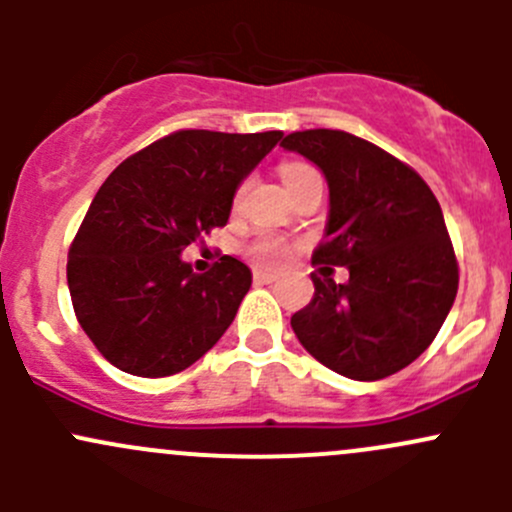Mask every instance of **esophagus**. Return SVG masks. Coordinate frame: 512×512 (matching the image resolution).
I'll list each match as a JSON object with an SVG mask.
<instances>
[{"mask_svg":"<svg viewBox=\"0 0 512 512\" xmlns=\"http://www.w3.org/2000/svg\"><path fill=\"white\" fill-rule=\"evenodd\" d=\"M252 280H255V285H270V282L277 280V275H275V272L255 270V272H252Z\"/></svg>","mask_w":512,"mask_h":512,"instance_id":"34e87169","label":"esophagus"}]
</instances>
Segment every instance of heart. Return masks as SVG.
<instances>
[{"mask_svg": "<svg viewBox=\"0 0 512 512\" xmlns=\"http://www.w3.org/2000/svg\"><path fill=\"white\" fill-rule=\"evenodd\" d=\"M314 173H317V170H314L312 165H307V163H285L280 168L282 183H285L287 193L294 188V185L302 183L304 178H309V175H314ZM242 193H245V185H240V188L235 190V205L240 203ZM250 255L255 257L257 265L275 267V265H280L282 260H285L287 245L280 240V237L262 235V237H257V240L250 245Z\"/></svg>", "mask_w": 512, "mask_h": 512, "instance_id": "1", "label": "heart"}]
</instances>
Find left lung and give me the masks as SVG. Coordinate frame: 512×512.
<instances>
[{"label":"left lung","instance_id":"obj_1","mask_svg":"<svg viewBox=\"0 0 512 512\" xmlns=\"http://www.w3.org/2000/svg\"><path fill=\"white\" fill-rule=\"evenodd\" d=\"M285 151L317 165L329 185L317 265L349 280L312 275L314 297L292 329L327 369L376 381L418 359L436 339L458 292V265L441 205L421 175L352 133H289Z\"/></svg>","mask_w":512,"mask_h":512}]
</instances>
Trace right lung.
<instances>
[{
  "label": "right lung",
  "mask_w": 512,
  "mask_h": 512,
  "mask_svg": "<svg viewBox=\"0 0 512 512\" xmlns=\"http://www.w3.org/2000/svg\"><path fill=\"white\" fill-rule=\"evenodd\" d=\"M282 131H178L126 158L86 213L66 262L84 332L116 369L178 374L218 344L252 285L225 255L205 275L183 260L190 242L230 218L242 180Z\"/></svg>",
  "instance_id": "right-lung-1"
}]
</instances>
